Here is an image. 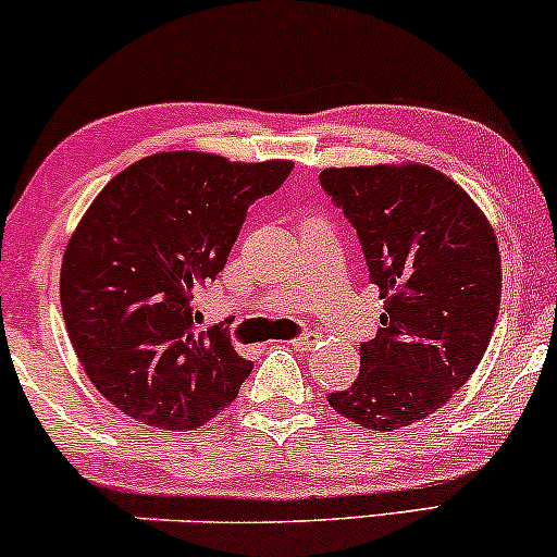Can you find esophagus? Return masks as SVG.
I'll return each instance as SVG.
<instances>
[{"mask_svg": "<svg viewBox=\"0 0 557 557\" xmlns=\"http://www.w3.org/2000/svg\"><path fill=\"white\" fill-rule=\"evenodd\" d=\"M317 341H319L317 332H300L298 337H293L290 345H293V348H296V350H311V348H314Z\"/></svg>", "mask_w": 557, "mask_h": 557, "instance_id": "esophagus-1", "label": "esophagus"}]
</instances>
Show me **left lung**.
Segmentation results:
<instances>
[{"mask_svg": "<svg viewBox=\"0 0 557 557\" xmlns=\"http://www.w3.org/2000/svg\"><path fill=\"white\" fill-rule=\"evenodd\" d=\"M319 183L385 298L359 376L327 400L356 424L393 432L445 406L482 361L500 311L495 233L461 185L424 164L330 168Z\"/></svg>", "mask_w": 557, "mask_h": 557, "instance_id": "1", "label": "left lung"}]
</instances>
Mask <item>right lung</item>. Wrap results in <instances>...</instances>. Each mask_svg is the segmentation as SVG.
Segmentation results:
<instances>
[{
	"label": "right lung",
	"instance_id": "obj_1",
	"mask_svg": "<svg viewBox=\"0 0 557 557\" xmlns=\"http://www.w3.org/2000/svg\"><path fill=\"white\" fill-rule=\"evenodd\" d=\"M293 162L162 151L94 198L62 259V317L96 389L159 430H194L238 398L253 363L222 327L198 332L194 296L225 270L253 201Z\"/></svg>",
	"mask_w": 557,
	"mask_h": 557
}]
</instances>
